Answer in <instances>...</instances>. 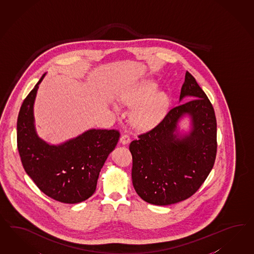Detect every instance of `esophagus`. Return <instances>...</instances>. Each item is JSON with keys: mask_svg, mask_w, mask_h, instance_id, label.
I'll return each instance as SVG.
<instances>
[{"mask_svg": "<svg viewBox=\"0 0 254 254\" xmlns=\"http://www.w3.org/2000/svg\"><path fill=\"white\" fill-rule=\"evenodd\" d=\"M129 141H130V137H129V136H128L127 133L122 134V136L120 137V142L123 145H126L127 144V143H129Z\"/></svg>", "mask_w": 254, "mask_h": 254, "instance_id": "1", "label": "esophagus"}]
</instances>
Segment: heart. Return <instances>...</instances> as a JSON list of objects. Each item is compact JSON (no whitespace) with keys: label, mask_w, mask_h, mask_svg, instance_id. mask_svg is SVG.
<instances>
[{"label":"heart","mask_w":254,"mask_h":254,"mask_svg":"<svg viewBox=\"0 0 254 254\" xmlns=\"http://www.w3.org/2000/svg\"><path fill=\"white\" fill-rule=\"evenodd\" d=\"M156 89L155 83L147 80L123 97V102L127 105H136L131 113V122L136 128H151L164 117L169 99L164 91L155 93ZM115 108L117 110V106Z\"/></svg>","instance_id":"heart-1"}]
</instances>
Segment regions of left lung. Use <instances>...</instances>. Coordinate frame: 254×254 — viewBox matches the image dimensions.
<instances>
[{
    "mask_svg": "<svg viewBox=\"0 0 254 254\" xmlns=\"http://www.w3.org/2000/svg\"><path fill=\"white\" fill-rule=\"evenodd\" d=\"M157 126L131 141L132 183L141 199L170 205L197 191L213 169L216 150V118L213 105L190 73L186 72L179 102ZM189 115L192 130L177 133L180 118Z\"/></svg>",
    "mask_w": 254,
    "mask_h": 254,
    "instance_id": "obj_1",
    "label": "left lung"
}]
</instances>
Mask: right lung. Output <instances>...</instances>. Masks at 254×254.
I'll return each mask as SVG.
<instances>
[{"instance_id":"1","label":"right lung","mask_w":254,"mask_h":254,"mask_svg":"<svg viewBox=\"0 0 254 254\" xmlns=\"http://www.w3.org/2000/svg\"><path fill=\"white\" fill-rule=\"evenodd\" d=\"M43 74L21 105L17 149L26 173L50 198L74 204L89 199L106 159L120 137L116 129H89L60 145L41 139L35 129V98Z\"/></svg>"}]
</instances>
